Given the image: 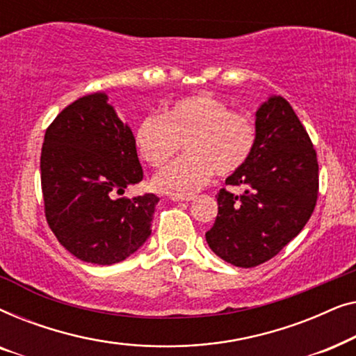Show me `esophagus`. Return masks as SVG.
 I'll use <instances>...</instances> for the list:
<instances>
[{
  "instance_id": "esophagus-1",
  "label": "esophagus",
  "mask_w": 356,
  "mask_h": 356,
  "mask_svg": "<svg viewBox=\"0 0 356 356\" xmlns=\"http://www.w3.org/2000/svg\"><path fill=\"white\" fill-rule=\"evenodd\" d=\"M193 199H194L193 194H189V196H172L173 202H189L193 201Z\"/></svg>"
}]
</instances>
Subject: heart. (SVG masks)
<instances>
[{
	"label": "heart",
	"mask_w": 356,
	"mask_h": 356,
	"mask_svg": "<svg viewBox=\"0 0 356 356\" xmlns=\"http://www.w3.org/2000/svg\"><path fill=\"white\" fill-rule=\"evenodd\" d=\"M257 131L246 116L233 113L212 94L184 97L160 116H149L134 131V145L150 167H162L184 144L186 157L160 170L155 191L189 196L209 183L213 172L230 177L250 162Z\"/></svg>",
	"instance_id": "1"
}]
</instances>
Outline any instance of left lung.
<instances>
[{
  "label": "left lung",
  "mask_w": 356,
  "mask_h": 356,
  "mask_svg": "<svg viewBox=\"0 0 356 356\" xmlns=\"http://www.w3.org/2000/svg\"><path fill=\"white\" fill-rule=\"evenodd\" d=\"M256 131L250 162L225 179L245 191L220 189L216 223L206 233L209 248L220 259L245 269L272 259L303 230L319 189L316 150L284 97L262 102Z\"/></svg>",
  "instance_id": "obj_1"
}]
</instances>
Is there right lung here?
Masks as SVG:
<instances>
[{
    "label": "right lung",
    "instance_id": "1",
    "mask_svg": "<svg viewBox=\"0 0 356 356\" xmlns=\"http://www.w3.org/2000/svg\"><path fill=\"white\" fill-rule=\"evenodd\" d=\"M40 172L48 225L77 259L111 266L147 241L159 197H116L143 179V167L133 131L105 92L81 97L56 116Z\"/></svg>",
    "mask_w": 356,
    "mask_h": 356
}]
</instances>
